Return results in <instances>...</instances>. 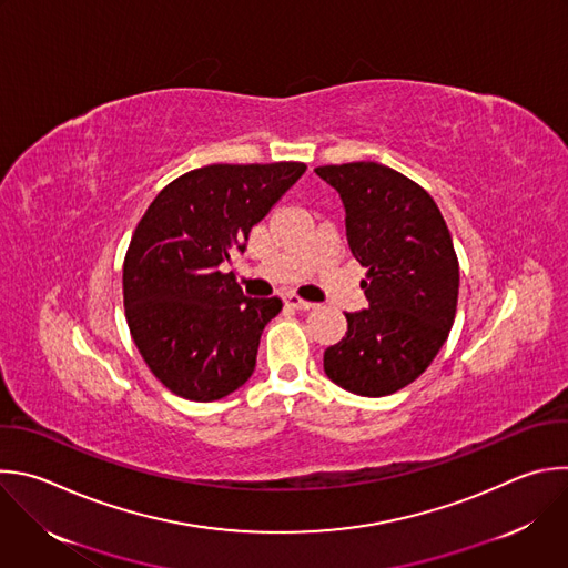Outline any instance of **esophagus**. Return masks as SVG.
Wrapping results in <instances>:
<instances>
[{"label": "esophagus", "mask_w": 568, "mask_h": 568, "mask_svg": "<svg viewBox=\"0 0 568 568\" xmlns=\"http://www.w3.org/2000/svg\"><path fill=\"white\" fill-rule=\"evenodd\" d=\"M285 305H290L294 310H312L314 307V303H310V301H305V298H301L296 294H287L285 296Z\"/></svg>", "instance_id": "obj_1"}]
</instances>
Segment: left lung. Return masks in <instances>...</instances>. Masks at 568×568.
<instances>
[{
    "mask_svg": "<svg viewBox=\"0 0 568 568\" xmlns=\"http://www.w3.org/2000/svg\"><path fill=\"white\" fill-rule=\"evenodd\" d=\"M314 171L343 201L369 301V310L345 314V336L323 354L325 374L361 397L393 395L433 363L455 321L459 261L448 225L424 186L386 164Z\"/></svg>",
    "mask_w": 568,
    "mask_h": 568,
    "instance_id": "obj_1",
    "label": "left lung"
}]
</instances>
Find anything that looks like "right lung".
I'll return each mask as SVG.
<instances>
[{
	"instance_id": "obj_1",
	"label": "right lung",
	"mask_w": 568,
	"mask_h": 568,
	"mask_svg": "<svg viewBox=\"0 0 568 568\" xmlns=\"http://www.w3.org/2000/svg\"><path fill=\"white\" fill-rule=\"evenodd\" d=\"M303 162L207 164L171 180L140 219L122 267L124 316L155 379L189 402H219L256 367L278 296L247 298L221 272Z\"/></svg>"
}]
</instances>
